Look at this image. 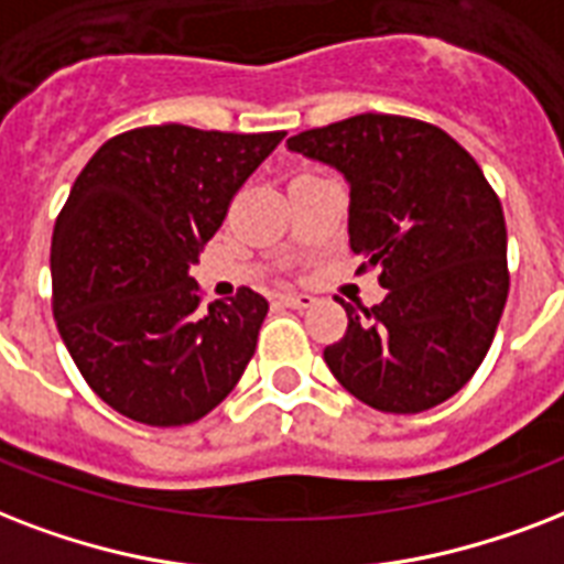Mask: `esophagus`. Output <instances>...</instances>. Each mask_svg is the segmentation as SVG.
<instances>
[{
    "instance_id": "esophagus-1",
    "label": "esophagus",
    "mask_w": 564,
    "mask_h": 564,
    "mask_svg": "<svg viewBox=\"0 0 564 564\" xmlns=\"http://www.w3.org/2000/svg\"><path fill=\"white\" fill-rule=\"evenodd\" d=\"M279 300H282V305H288V308H312V305L317 303L312 294H291V291L279 296Z\"/></svg>"
}]
</instances>
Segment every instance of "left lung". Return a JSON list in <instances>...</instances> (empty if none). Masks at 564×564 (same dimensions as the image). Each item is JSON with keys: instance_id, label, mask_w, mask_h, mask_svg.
Segmentation results:
<instances>
[{"instance_id": "8db88e82", "label": "left lung", "mask_w": 564, "mask_h": 564, "mask_svg": "<svg viewBox=\"0 0 564 564\" xmlns=\"http://www.w3.org/2000/svg\"><path fill=\"white\" fill-rule=\"evenodd\" d=\"M350 185V247L379 268L386 300L341 303L347 332L323 350L332 377L370 409L417 414L468 382L509 296L500 199L438 126L356 115L288 138Z\"/></svg>"}]
</instances>
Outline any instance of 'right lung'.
I'll use <instances>...</instances> for the list:
<instances>
[{
    "label": "right lung",
    "instance_id": "1",
    "mask_svg": "<svg viewBox=\"0 0 564 564\" xmlns=\"http://www.w3.org/2000/svg\"><path fill=\"white\" fill-rule=\"evenodd\" d=\"M285 132L143 126L105 141L52 232V312L85 382L147 426L194 423L250 365L268 300L199 305L187 276Z\"/></svg>",
    "mask_w": 564,
    "mask_h": 564
}]
</instances>
